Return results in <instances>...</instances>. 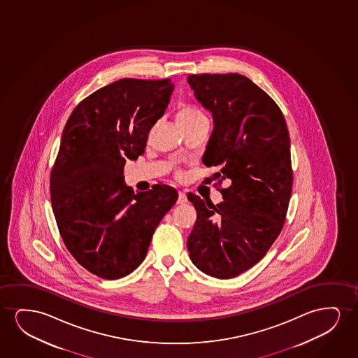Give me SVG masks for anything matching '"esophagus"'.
<instances>
[{
	"label": "esophagus",
	"mask_w": 358,
	"mask_h": 358,
	"mask_svg": "<svg viewBox=\"0 0 358 358\" xmlns=\"http://www.w3.org/2000/svg\"><path fill=\"white\" fill-rule=\"evenodd\" d=\"M187 203V194L185 192H178V199H177V204H185Z\"/></svg>",
	"instance_id": "obj_1"
}]
</instances>
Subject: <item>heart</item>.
<instances>
[{
    "label": "heart",
    "instance_id": "1",
    "mask_svg": "<svg viewBox=\"0 0 358 358\" xmlns=\"http://www.w3.org/2000/svg\"><path fill=\"white\" fill-rule=\"evenodd\" d=\"M206 120V115L196 105L191 103H182L176 108V121L180 127H186L188 124Z\"/></svg>",
    "mask_w": 358,
    "mask_h": 358
}]
</instances>
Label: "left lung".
<instances>
[{
  "mask_svg": "<svg viewBox=\"0 0 358 358\" xmlns=\"http://www.w3.org/2000/svg\"><path fill=\"white\" fill-rule=\"evenodd\" d=\"M188 83L214 117L203 164L220 169L214 187L224 201L188 193L196 221L187 245L198 269L231 279L264 258L282 230L294 182L289 131L278 103L245 76L191 74Z\"/></svg>",
  "mask_w": 358,
  "mask_h": 358,
  "instance_id": "left-lung-1",
  "label": "left lung"
}]
</instances>
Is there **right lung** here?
Masks as SVG:
<instances>
[{"instance_id": "1", "label": "right lung", "mask_w": 358, "mask_h": 358, "mask_svg": "<svg viewBox=\"0 0 358 358\" xmlns=\"http://www.w3.org/2000/svg\"><path fill=\"white\" fill-rule=\"evenodd\" d=\"M172 90L170 78L120 79L82 100L64 126L50 173L52 210L69 253L99 278L137 269L176 203L177 191L167 185L134 193L123 182L126 159L144 152Z\"/></svg>"}]
</instances>
